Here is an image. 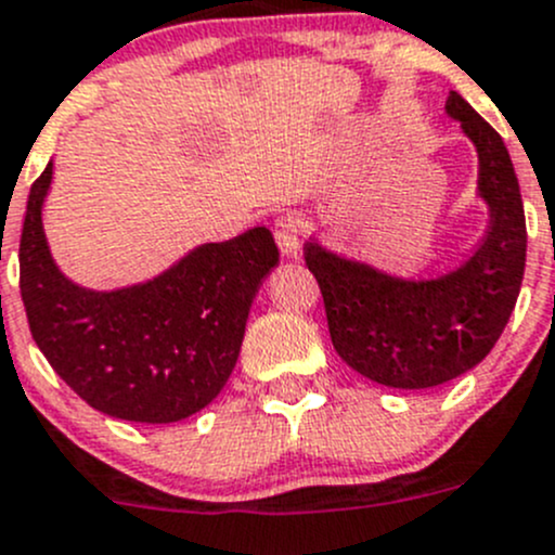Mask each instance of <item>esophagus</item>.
I'll return each mask as SVG.
<instances>
[{
  "mask_svg": "<svg viewBox=\"0 0 555 555\" xmlns=\"http://www.w3.org/2000/svg\"><path fill=\"white\" fill-rule=\"evenodd\" d=\"M272 235H275L280 254L294 259L299 254V240H301V221L296 219L294 214H283L278 216L275 224H272Z\"/></svg>",
  "mask_w": 555,
  "mask_h": 555,
  "instance_id": "34e87169",
  "label": "esophagus"
}]
</instances>
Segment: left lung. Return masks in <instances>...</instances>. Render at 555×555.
<instances>
[{
  "label": "left lung",
  "instance_id": "obj_1",
  "mask_svg": "<svg viewBox=\"0 0 555 555\" xmlns=\"http://www.w3.org/2000/svg\"><path fill=\"white\" fill-rule=\"evenodd\" d=\"M447 114L476 146L478 197L489 208V232L470 259L436 278H398L305 243L334 350L398 390L438 387L481 363L505 331L527 264L521 190L500 133L454 90Z\"/></svg>",
  "mask_w": 555,
  "mask_h": 555
}]
</instances>
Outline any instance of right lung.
I'll return each mask as SVG.
<instances>
[{"label":"right lung","instance_id":"add662e5","mask_svg":"<svg viewBox=\"0 0 555 555\" xmlns=\"http://www.w3.org/2000/svg\"><path fill=\"white\" fill-rule=\"evenodd\" d=\"M53 159L31 184L21 232V296L34 341L93 409L168 425L205 409L235 369L250 301L280 261L267 227L203 243L144 283L93 291L50 254L42 205Z\"/></svg>","mask_w":555,"mask_h":555}]
</instances>
